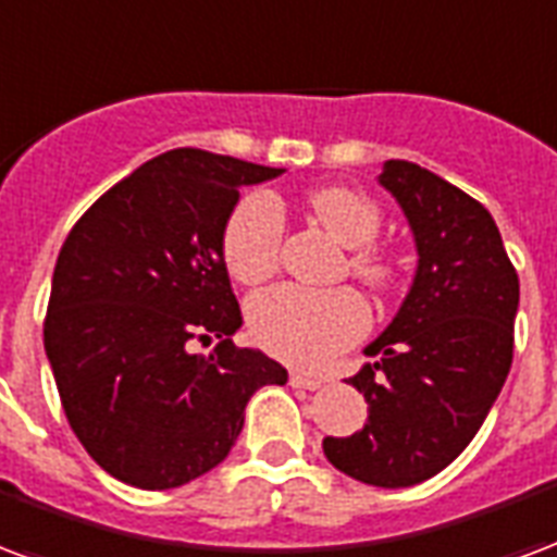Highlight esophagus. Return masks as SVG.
I'll list each match as a JSON object with an SVG mask.
<instances>
[{
	"mask_svg": "<svg viewBox=\"0 0 557 557\" xmlns=\"http://www.w3.org/2000/svg\"><path fill=\"white\" fill-rule=\"evenodd\" d=\"M289 383L292 386H298V389H319L321 386L319 377H312V374H304V372H292Z\"/></svg>",
	"mask_w": 557,
	"mask_h": 557,
	"instance_id": "obj_1",
	"label": "esophagus"
}]
</instances>
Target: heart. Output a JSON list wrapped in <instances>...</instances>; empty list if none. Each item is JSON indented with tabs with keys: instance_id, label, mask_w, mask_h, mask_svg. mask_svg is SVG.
I'll list each match as a JSON object with an SVG mask.
<instances>
[{
	"instance_id": "b5f03b06",
	"label": "heart",
	"mask_w": 557,
	"mask_h": 557,
	"mask_svg": "<svg viewBox=\"0 0 557 557\" xmlns=\"http://www.w3.org/2000/svg\"><path fill=\"white\" fill-rule=\"evenodd\" d=\"M307 206L339 245L354 247L348 271L372 289L393 280V262L369 242L381 230V212L360 191L345 185L315 188ZM286 218L277 197L250 191L230 212L221 238L226 271L245 283H265L280 265ZM247 331L259 348L295 366H324L369 331V310L354 289L277 286L250 300Z\"/></svg>"
}]
</instances>
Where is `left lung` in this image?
<instances>
[{
    "label": "left lung",
    "instance_id": "obj_1",
    "mask_svg": "<svg viewBox=\"0 0 557 557\" xmlns=\"http://www.w3.org/2000/svg\"><path fill=\"white\" fill-rule=\"evenodd\" d=\"M377 183L413 230V286L389 327L366 348L377 362L354 374L366 425L324 436V455L372 487H413L455 460L484 425L513 360L520 277L498 226L457 185L405 159Z\"/></svg>",
    "mask_w": 557,
    "mask_h": 557
}]
</instances>
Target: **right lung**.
<instances>
[{"label": "right lung", "instance_id": "obj_1", "mask_svg": "<svg viewBox=\"0 0 557 557\" xmlns=\"http://www.w3.org/2000/svg\"><path fill=\"white\" fill-rule=\"evenodd\" d=\"M280 174L191 147L162 152L70 230L44 348L73 434L123 484L171 490L215 469L250 395L289 381L233 342L242 310L221 250L238 191ZM212 338L209 355L190 351Z\"/></svg>", "mask_w": 557, "mask_h": 557}]
</instances>
